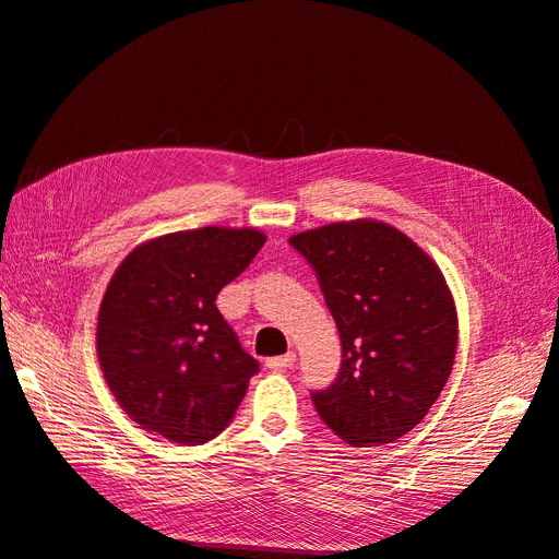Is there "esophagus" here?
I'll list each match as a JSON object with an SVG mask.
<instances>
[{"instance_id":"esophagus-1","label":"esophagus","mask_w":559,"mask_h":559,"mask_svg":"<svg viewBox=\"0 0 559 559\" xmlns=\"http://www.w3.org/2000/svg\"><path fill=\"white\" fill-rule=\"evenodd\" d=\"M293 361H295V353H285V355H281V357L266 359V367H269L271 371H283V369L293 367Z\"/></svg>"}]
</instances>
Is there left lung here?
<instances>
[{
  "mask_svg": "<svg viewBox=\"0 0 559 559\" xmlns=\"http://www.w3.org/2000/svg\"><path fill=\"white\" fill-rule=\"evenodd\" d=\"M317 274L341 333V371L311 402L355 448L393 443L448 383L457 311L431 257L381 221L331 224L288 240Z\"/></svg>",
  "mask_w": 559,
  "mask_h": 559,
  "instance_id": "8db88e82",
  "label": "left lung"
}]
</instances>
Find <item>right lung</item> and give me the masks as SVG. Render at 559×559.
<instances>
[{
    "label": "right lung",
    "mask_w": 559,
    "mask_h": 559,
    "mask_svg": "<svg viewBox=\"0 0 559 559\" xmlns=\"http://www.w3.org/2000/svg\"><path fill=\"white\" fill-rule=\"evenodd\" d=\"M252 228L171 233L140 245L107 285L97 357L111 393L145 431L198 445L230 424L259 371L216 295L262 250Z\"/></svg>",
    "instance_id": "right-lung-1"
}]
</instances>
